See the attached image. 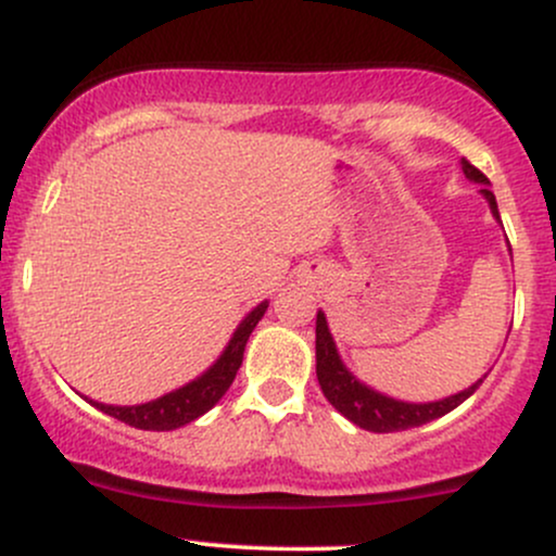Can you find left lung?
Masks as SVG:
<instances>
[{
    "label": "left lung",
    "instance_id": "left-lung-1",
    "mask_svg": "<svg viewBox=\"0 0 556 556\" xmlns=\"http://www.w3.org/2000/svg\"><path fill=\"white\" fill-rule=\"evenodd\" d=\"M460 164L468 180L483 185L481 193L489 201L491 214L500 219L496 198L489 190L491 185L489 177L483 175L481 169H476L468 159H463ZM316 376H318V384H321L324 397H327L344 418L353 420V424L361 426V429L374 431V433L416 429V426L429 424L433 418H442L450 410H455L457 405H463V402L468 400L478 387H481V381L486 379V376H483V379H478L473 387L463 389V392L437 402H402V400L387 397V394L376 392V389L363 384V381L355 379V376L344 368V363L340 361V353H337V344L331 340L327 316H324L321 311L316 314Z\"/></svg>",
    "mask_w": 556,
    "mask_h": 556
}]
</instances>
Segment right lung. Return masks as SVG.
Masks as SVG:
<instances>
[{"instance_id": "right-lung-1", "label": "right lung", "mask_w": 556, "mask_h": 556, "mask_svg": "<svg viewBox=\"0 0 556 556\" xmlns=\"http://www.w3.org/2000/svg\"><path fill=\"white\" fill-rule=\"evenodd\" d=\"M269 303H258L256 308L251 311L245 318L240 321V327L235 329L232 340L225 348V353L216 358V363L208 371H203L198 379L190 381L175 392L164 394V397L143 402V405H104V402H91L93 407H99L101 413L106 416L123 420L127 426H136V429L143 431H172L180 429V426L190 424V420L201 418L203 413H208L212 407L225 397V392L229 384L238 376V368L242 363V353H245V344L251 331L256 329V324L261 321V316L266 314Z\"/></svg>"}]
</instances>
